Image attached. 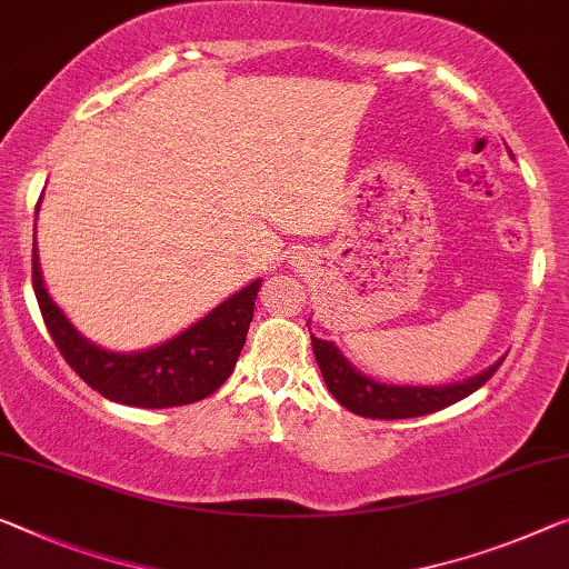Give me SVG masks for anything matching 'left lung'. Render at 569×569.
<instances>
[{"label":"left lung","instance_id":"obj_1","mask_svg":"<svg viewBox=\"0 0 569 569\" xmlns=\"http://www.w3.org/2000/svg\"><path fill=\"white\" fill-rule=\"evenodd\" d=\"M312 338V353L315 361L320 366L322 381L330 395H333L348 412L366 419H409L432 415L437 409H445L456 401L473 395L476 389L491 379L498 371L501 361L493 363L491 369L480 371L478 376L460 383H448V387H391V383H379L373 379H366L358 373L351 363L340 356L338 348L328 340Z\"/></svg>","mask_w":569,"mask_h":569}]
</instances>
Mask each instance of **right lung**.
<instances>
[{
	"instance_id": "add662e5",
	"label": "right lung",
	"mask_w": 569,
	"mask_h": 569,
	"mask_svg": "<svg viewBox=\"0 0 569 569\" xmlns=\"http://www.w3.org/2000/svg\"><path fill=\"white\" fill-rule=\"evenodd\" d=\"M32 287L42 320L60 356L93 391L119 405L168 409L206 399L229 379L247 343L261 279L218 305L186 333L142 353L103 351L78 333L42 284L34 243Z\"/></svg>"
}]
</instances>
